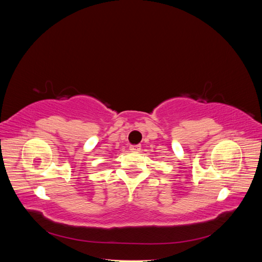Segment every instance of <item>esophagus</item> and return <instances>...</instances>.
I'll return each instance as SVG.
<instances>
[{
	"label": "esophagus",
	"instance_id": "34e87169",
	"mask_svg": "<svg viewBox=\"0 0 262 262\" xmlns=\"http://www.w3.org/2000/svg\"><path fill=\"white\" fill-rule=\"evenodd\" d=\"M140 149H141V145H130L131 152H139Z\"/></svg>",
	"mask_w": 262,
	"mask_h": 262
}]
</instances>
